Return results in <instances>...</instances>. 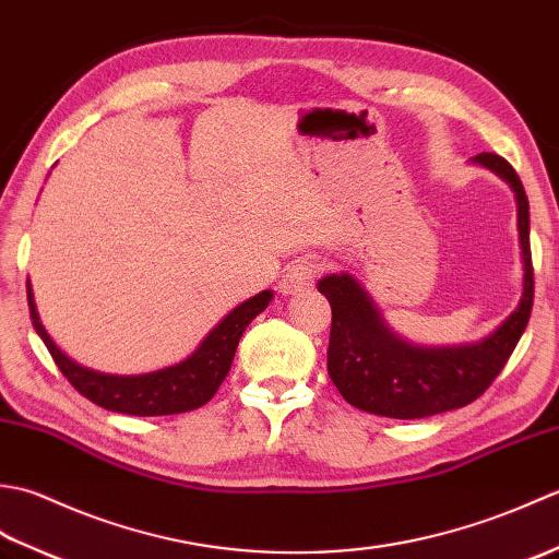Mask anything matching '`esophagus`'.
<instances>
[{"label": "esophagus", "mask_w": 559, "mask_h": 559, "mask_svg": "<svg viewBox=\"0 0 559 559\" xmlns=\"http://www.w3.org/2000/svg\"><path fill=\"white\" fill-rule=\"evenodd\" d=\"M319 271H322V264H319V261H317L314 257H300V259H295L293 264L286 269V273H283L278 288H281L283 295L300 293V290L312 286Z\"/></svg>", "instance_id": "obj_1"}]
</instances>
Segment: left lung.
Wrapping results in <instances>:
<instances>
[{
  "label": "left lung",
  "instance_id": "1",
  "mask_svg": "<svg viewBox=\"0 0 559 559\" xmlns=\"http://www.w3.org/2000/svg\"><path fill=\"white\" fill-rule=\"evenodd\" d=\"M473 163L500 175L516 194L524 254V293L516 310L478 343L420 348L399 338L384 324L358 281L348 273H331L317 283L319 293L331 305L326 367L331 382L355 408L384 418L413 420L468 406L502 372L524 334L533 307L528 199L516 170L502 156L478 153Z\"/></svg>",
  "mask_w": 559,
  "mask_h": 559
}]
</instances>
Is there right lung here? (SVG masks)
Segmentation results:
<instances>
[{
  "mask_svg": "<svg viewBox=\"0 0 559 559\" xmlns=\"http://www.w3.org/2000/svg\"><path fill=\"white\" fill-rule=\"evenodd\" d=\"M271 298V290H261L254 298L237 305L230 314H225L209 331V336L199 343V348L187 360L173 367H163V370L156 372L122 377L81 367L55 346V341L47 336L45 326L40 324L28 281V307L33 326L38 331L47 350H50L59 370L69 379V384L100 408L139 415V418H146V415L187 413L211 401L223 384L225 374L230 372L237 343H240L245 329L259 312L266 310Z\"/></svg>",
  "mask_w": 559,
  "mask_h": 559,
  "instance_id": "right-lung-1",
  "label": "right lung"
}]
</instances>
